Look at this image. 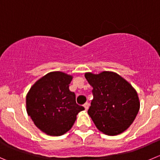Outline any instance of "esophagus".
<instances>
[{
  "instance_id": "1",
  "label": "esophagus",
  "mask_w": 160,
  "mask_h": 160,
  "mask_svg": "<svg viewBox=\"0 0 160 160\" xmlns=\"http://www.w3.org/2000/svg\"><path fill=\"white\" fill-rule=\"evenodd\" d=\"M89 104L88 103V102H86V103H85L84 104V108L86 111H87L88 108H89Z\"/></svg>"
}]
</instances>
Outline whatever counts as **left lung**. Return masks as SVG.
I'll list each match as a JSON object with an SVG mask.
<instances>
[{
	"mask_svg": "<svg viewBox=\"0 0 160 160\" xmlns=\"http://www.w3.org/2000/svg\"><path fill=\"white\" fill-rule=\"evenodd\" d=\"M92 89L93 99L88 114L100 131L107 135L119 134L133 123L140 109L138 93L118 74L103 71L85 74Z\"/></svg>",
	"mask_w": 160,
	"mask_h": 160,
	"instance_id": "obj_1",
	"label": "left lung"
}]
</instances>
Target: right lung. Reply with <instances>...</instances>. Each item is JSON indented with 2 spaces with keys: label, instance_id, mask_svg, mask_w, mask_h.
Returning a JSON list of instances; mask_svg holds the SVG:
<instances>
[{
  "label": "right lung",
  "instance_id": "obj_1",
  "mask_svg": "<svg viewBox=\"0 0 160 160\" xmlns=\"http://www.w3.org/2000/svg\"><path fill=\"white\" fill-rule=\"evenodd\" d=\"M72 76L60 71L50 72L30 88L27 95V112L36 127L50 136L70 130L76 115L84 110L69 90Z\"/></svg>",
  "mask_w": 160,
  "mask_h": 160
}]
</instances>
